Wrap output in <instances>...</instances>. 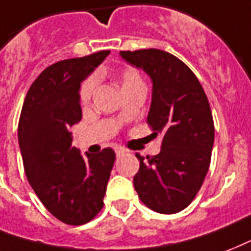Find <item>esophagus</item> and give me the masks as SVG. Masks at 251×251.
Wrapping results in <instances>:
<instances>
[{
	"label": "esophagus",
	"instance_id": "1",
	"mask_svg": "<svg viewBox=\"0 0 251 251\" xmlns=\"http://www.w3.org/2000/svg\"><path fill=\"white\" fill-rule=\"evenodd\" d=\"M115 152H116V155H118V156H123L124 153L127 152V150H124L123 147H116L115 148Z\"/></svg>",
	"mask_w": 251,
	"mask_h": 251
}]
</instances>
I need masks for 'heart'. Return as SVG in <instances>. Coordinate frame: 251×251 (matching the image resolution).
<instances>
[{"mask_svg": "<svg viewBox=\"0 0 251 251\" xmlns=\"http://www.w3.org/2000/svg\"><path fill=\"white\" fill-rule=\"evenodd\" d=\"M119 81L122 84L123 92H126L128 89H133V88L143 87V78L140 76V73L132 67H126L123 69H120ZM95 87H96V80L95 78H88V80L84 81L81 88H80V101L81 103H89V100H91L93 92H95Z\"/></svg>", "mask_w": 251, "mask_h": 251, "instance_id": "1", "label": "heart"}]
</instances>
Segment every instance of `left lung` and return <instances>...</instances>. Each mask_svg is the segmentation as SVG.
Returning <instances> with one entry per match:
<instances>
[{
  "label": "left lung",
  "mask_w": 251,
  "mask_h": 251,
  "mask_svg": "<svg viewBox=\"0 0 251 251\" xmlns=\"http://www.w3.org/2000/svg\"><path fill=\"white\" fill-rule=\"evenodd\" d=\"M120 56L152 81L147 123L163 135L160 152L140 162L133 186L153 211L175 214L193 202L210 167L214 122L207 96L193 71L160 49L124 50Z\"/></svg>",
  "instance_id": "obj_1"
}]
</instances>
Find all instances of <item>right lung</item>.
I'll list each match as a JSON object with an SVG mask.
<instances>
[{
	"instance_id": "add662e5",
	"label": "right lung",
	"mask_w": 251,
	"mask_h": 251,
	"mask_svg": "<svg viewBox=\"0 0 251 251\" xmlns=\"http://www.w3.org/2000/svg\"><path fill=\"white\" fill-rule=\"evenodd\" d=\"M109 50L63 60L44 69L29 88L18 122V144L28 182L49 213L67 225H84L103 208L115 151L83 156L71 127L81 120L80 84Z\"/></svg>"
}]
</instances>
